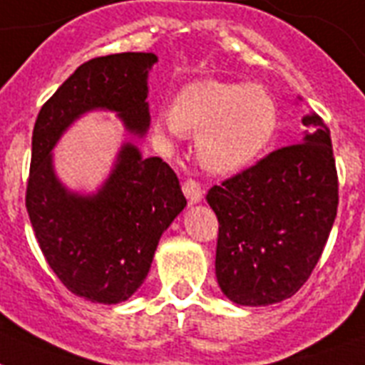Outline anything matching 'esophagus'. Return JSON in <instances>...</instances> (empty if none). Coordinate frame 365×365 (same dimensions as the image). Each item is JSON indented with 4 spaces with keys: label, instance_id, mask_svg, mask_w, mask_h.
<instances>
[{
    "label": "esophagus",
    "instance_id": "34e87169",
    "mask_svg": "<svg viewBox=\"0 0 365 365\" xmlns=\"http://www.w3.org/2000/svg\"><path fill=\"white\" fill-rule=\"evenodd\" d=\"M183 195L187 197V200L191 204H197L202 200V187H200V183L197 180H192V178H187L185 182L182 183Z\"/></svg>",
    "mask_w": 365,
    "mask_h": 365
}]
</instances>
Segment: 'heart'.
Instances as JSON below:
<instances>
[{"instance_id":"heart-1","label":"heart","mask_w":365,"mask_h":365,"mask_svg":"<svg viewBox=\"0 0 365 365\" xmlns=\"http://www.w3.org/2000/svg\"><path fill=\"white\" fill-rule=\"evenodd\" d=\"M277 103L260 86L200 80L180 91L173 110L157 118L161 135L197 136L204 167L219 174L242 170L264 152L277 129Z\"/></svg>"}]
</instances>
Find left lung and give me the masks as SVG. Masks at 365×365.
Returning <instances> with one entry per match:
<instances>
[{
    "label": "left lung",
    "instance_id": "left-lung-1",
    "mask_svg": "<svg viewBox=\"0 0 365 365\" xmlns=\"http://www.w3.org/2000/svg\"><path fill=\"white\" fill-rule=\"evenodd\" d=\"M302 123L300 142L268 153L206 195L219 221L217 283L240 306L294 296L330 236L339 202L330 129L315 112Z\"/></svg>",
    "mask_w": 365,
    "mask_h": 365
}]
</instances>
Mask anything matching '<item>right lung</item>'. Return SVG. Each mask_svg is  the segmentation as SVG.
<instances>
[{
  "instance_id": "1",
  "label": "right lung",
  "mask_w": 365,
  "mask_h": 365,
  "mask_svg": "<svg viewBox=\"0 0 365 365\" xmlns=\"http://www.w3.org/2000/svg\"><path fill=\"white\" fill-rule=\"evenodd\" d=\"M155 54L123 52L86 61L37 115L26 208L48 266L73 294L120 304L144 283L161 234L185 208L178 176L161 157L123 144L114 170L91 197L71 192L52 167V148L88 110L118 112L127 131L150 127L148 73Z\"/></svg>"
}]
</instances>
